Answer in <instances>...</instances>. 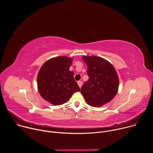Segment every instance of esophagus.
<instances>
[{"instance_id": "34e87169", "label": "esophagus", "mask_w": 153, "mask_h": 153, "mask_svg": "<svg viewBox=\"0 0 153 153\" xmlns=\"http://www.w3.org/2000/svg\"><path fill=\"white\" fill-rule=\"evenodd\" d=\"M77 83H78V85L79 86L80 88H81V86H82V81H78V82H77Z\"/></svg>"}]
</instances>
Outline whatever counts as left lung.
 <instances>
[{"mask_svg":"<svg viewBox=\"0 0 153 153\" xmlns=\"http://www.w3.org/2000/svg\"><path fill=\"white\" fill-rule=\"evenodd\" d=\"M88 80L81 88V94L89 105L100 107L110 102L119 88V77L111 63L97 56H84Z\"/></svg>","mask_w":153,"mask_h":153,"instance_id":"1","label":"left lung"}]
</instances>
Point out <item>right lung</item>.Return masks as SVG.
I'll return each instance as SVG.
<instances>
[{
  "mask_svg": "<svg viewBox=\"0 0 153 153\" xmlns=\"http://www.w3.org/2000/svg\"><path fill=\"white\" fill-rule=\"evenodd\" d=\"M73 59L66 56L54 57L47 60L37 75V88L43 99L54 105L67 102L80 88L69 68Z\"/></svg>",
  "mask_w": 153,
  "mask_h": 153,
  "instance_id": "1",
  "label": "right lung"
}]
</instances>
